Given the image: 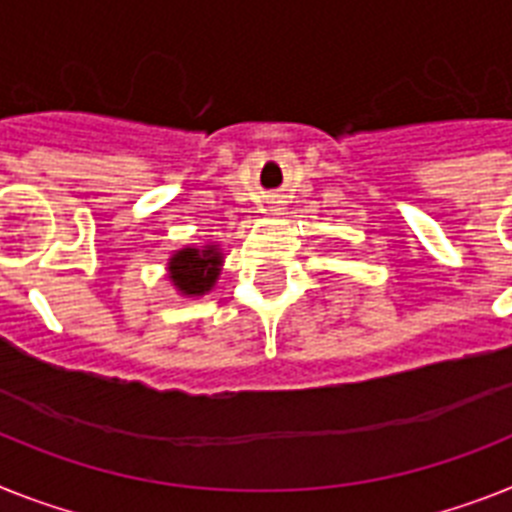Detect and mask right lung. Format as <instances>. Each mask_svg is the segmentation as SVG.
I'll return each mask as SVG.
<instances>
[{
	"label": "right lung",
	"instance_id": "obj_1",
	"mask_svg": "<svg viewBox=\"0 0 512 512\" xmlns=\"http://www.w3.org/2000/svg\"><path fill=\"white\" fill-rule=\"evenodd\" d=\"M219 261H222V256L217 253V248H204V251L185 248V251L172 256L170 277L180 287V293L204 295L217 282Z\"/></svg>",
	"mask_w": 512,
	"mask_h": 512
}]
</instances>
